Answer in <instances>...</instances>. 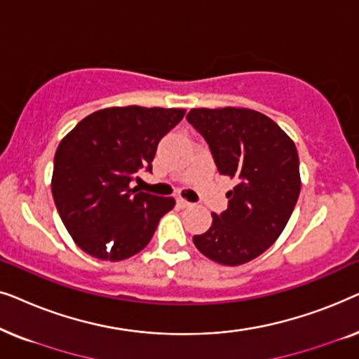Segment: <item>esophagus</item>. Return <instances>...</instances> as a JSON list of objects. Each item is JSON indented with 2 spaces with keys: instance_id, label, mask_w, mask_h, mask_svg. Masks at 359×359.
Here are the masks:
<instances>
[{
  "instance_id": "1",
  "label": "esophagus",
  "mask_w": 359,
  "mask_h": 359,
  "mask_svg": "<svg viewBox=\"0 0 359 359\" xmlns=\"http://www.w3.org/2000/svg\"><path fill=\"white\" fill-rule=\"evenodd\" d=\"M176 203H178L180 208H189V205H191L189 201H186V199H183V198H178V199H176Z\"/></svg>"
}]
</instances>
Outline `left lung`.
Returning <instances> with one entry per match:
<instances>
[{
  "label": "left lung",
  "instance_id": "left-lung-1",
  "mask_svg": "<svg viewBox=\"0 0 359 359\" xmlns=\"http://www.w3.org/2000/svg\"><path fill=\"white\" fill-rule=\"evenodd\" d=\"M186 119L209 144L219 173L235 180L227 210L194 235L196 248L225 266L252 262L276 242L296 208V145L276 122L247 107H196Z\"/></svg>",
  "mask_w": 359,
  "mask_h": 359
}]
</instances>
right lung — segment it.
Masks as SVG:
<instances>
[{
	"label": "right lung",
	"mask_w": 359,
	"mask_h": 359,
	"mask_svg": "<svg viewBox=\"0 0 359 359\" xmlns=\"http://www.w3.org/2000/svg\"><path fill=\"white\" fill-rule=\"evenodd\" d=\"M186 109L106 107L78 122L53 158L52 196L73 242L91 257L122 262L144 250L158 220L175 208L132 188L139 170L151 171L156 145Z\"/></svg>",
	"instance_id": "obj_1"
}]
</instances>
